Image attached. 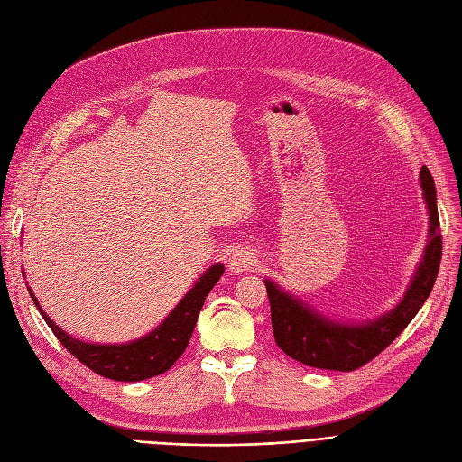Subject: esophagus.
<instances>
[{"label": "esophagus", "instance_id": "obj_1", "mask_svg": "<svg viewBox=\"0 0 462 462\" xmlns=\"http://www.w3.org/2000/svg\"><path fill=\"white\" fill-rule=\"evenodd\" d=\"M258 252L252 248H241L236 250L233 256L229 258V269L233 273H243L248 272V269H254L258 265Z\"/></svg>", "mask_w": 462, "mask_h": 462}]
</instances>
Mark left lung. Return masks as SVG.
Here are the masks:
<instances>
[{
	"label": "left lung",
	"mask_w": 462,
	"mask_h": 462,
	"mask_svg": "<svg viewBox=\"0 0 462 462\" xmlns=\"http://www.w3.org/2000/svg\"><path fill=\"white\" fill-rule=\"evenodd\" d=\"M420 185L430 214V241L403 300L390 313L365 325L334 323L300 300L282 292L272 281L265 289L272 306V327L277 346L286 356L315 369L356 371L373 361L400 337L430 296L441 262V233L436 187L430 170L422 166Z\"/></svg>",
	"instance_id": "1"
}]
</instances>
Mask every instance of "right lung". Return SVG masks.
Returning a JSON list of instances; mask_svg holds the SVG:
<instances>
[{
	"label": "right lung",
	"instance_id": "obj_1",
	"mask_svg": "<svg viewBox=\"0 0 462 462\" xmlns=\"http://www.w3.org/2000/svg\"><path fill=\"white\" fill-rule=\"evenodd\" d=\"M224 275V265L216 263L206 272L199 282L187 292V296L180 301L162 325H158L151 334L141 340L120 344V346H101L88 344L72 338L70 334L60 330L47 313L40 308L38 300L30 292L34 304L38 306L43 321L50 325L57 340L65 346L69 352L84 363L88 369L97 373L105 378L118 380V383H137V380L152 378L156 374L166 373L173 363H176L185 347L189 346L190 337L199 319V313L204 306L206 296L210 294L214 284Z\"/></svg>",
	"mask_w": 462,
	"mask_h": 462
}]
</instances>
